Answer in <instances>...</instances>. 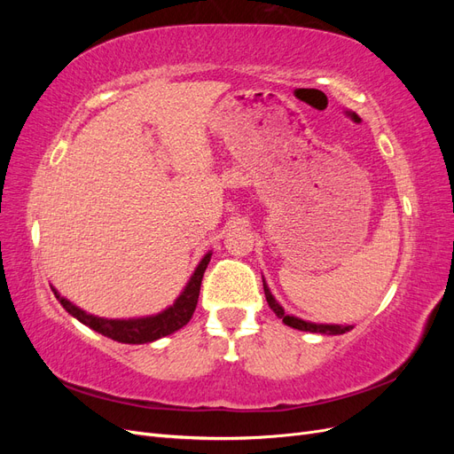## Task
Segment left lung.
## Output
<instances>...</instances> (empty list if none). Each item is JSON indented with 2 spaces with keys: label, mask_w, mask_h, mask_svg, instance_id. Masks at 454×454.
Segmentation results:
<instances>
[{
  "label": "left lung",
  "mask_w": 454,
  "mask_h": 454,
  "mask_svg": "<svg viewBox=\"0 0 454 454\" xmlns=\"http://www.w3.org/2000/svg\"><path fill=\"white\" fill-rule=\"evenodd\" d=\"M263 290H265V297H267V303L272 309V312L282 318V322L290 327L299 329V332H310V333H322V335H340V333H347L352 329V325H333V324H312V322H305L297 318V316H290L286 314L284 309L278 305V301L272 297L269 286L263 280Z\"/></svg>",
  "instance_id": "left-lung-1"
}]
</instances>
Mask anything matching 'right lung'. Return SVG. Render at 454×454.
<instances>
[{"mask_svg": "<svg viewBox=\"0 0 454 454\" xmlns=\"http://www.w3.org/2000/svg\"><path fill=\"white\" fill-rule=\"evenodd\" d=\"M210 257H212L210 252L202 257L199 267L193 272V277L189 278L180 297L174 301V305L164 309L159 314L144 316V318H129V320L100 318V316H94V314L81 310L79 307L70 303L66 297H60V294L54 290L52 286L51 287H52L54 295H57V299L60 301V305L81 324L89 325L90 329H94V332H98L104 337H109L114 340L127 342V345H144V342L157 340L160 337H167V335L177 332V329L184 327L191 320V316H193V312L197 309L202 277H204L206 267H208V263H210Z\"/></svg>", "mask_w": 454, "mask_h": 454, "instance_id": "right-lung-1", "label": "right lung"}]
</instances>
